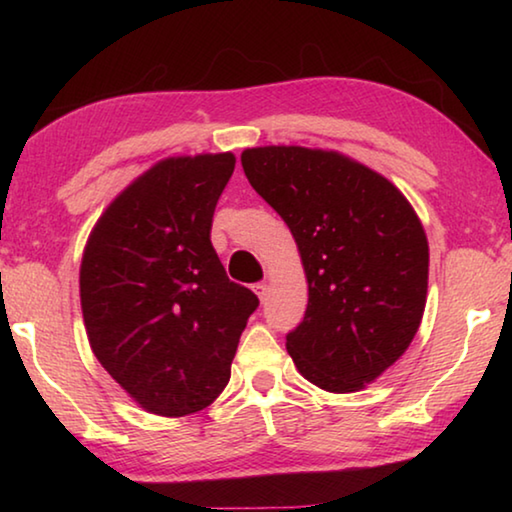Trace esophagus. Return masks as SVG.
Listing matches in <instances>:
<instances>
[{
	"mask_svg": "<svg viewBox=\"0 0 512 512\" xmlns=\"http://www.w3.org/2000/svg\"><path fill=\"white\" fill-rule=\"evenodd\" d=\"M253 291L257 293V298H259V300H262V302L266 300V293H268V287H266V284H264V282H257V284H255V287H253Z\"/></svg>",
	"mask_w": 512,
	"mask_h": 512,
	"instance_id": "34e87169",
	"label": "esophagus"
}]
</instances>
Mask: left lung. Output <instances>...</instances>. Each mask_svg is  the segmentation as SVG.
Wrapping results in <instances>:
<instances>
[{"mask_svg":"<svg viewBox=\"0 0 512 512\" xmlns=\"http://www.w3.org/2000/svg\"><path fill=\"white\" fill-rule=\"evenodd\" d=\"M241 167L289 225L305 266L307 311L287 334L293 363L323 391H359L420 327L429 244L418 214L391 180L336 151L257 146Z\"/></svg>","mask_w":512,"mask_h":512,"instance_id":"left-lung-1","label":"left lung"}]
</instances>
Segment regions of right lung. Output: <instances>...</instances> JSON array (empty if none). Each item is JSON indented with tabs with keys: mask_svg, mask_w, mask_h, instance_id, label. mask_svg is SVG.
Returning a JSON list of instances; mask_svg holds the SVG:
<instances>
[{
	"mask_svg": "<svg viewBox=\"0 0 512 512\" xmlns=\"http://www.w3.org/2000/svg\"><path fill=\"white\" fill-rule=\"evenodd\" d=\"M232 153L167 158L128 185L83 250L81 309L94 357L142 406L183 418L228 386L259 300L210 241Z\"/></svg>",
	"mask_w": 512,
	"mask_h": 512,
	"instance_id": "add662e5",
	"label": "right lung"
}]
</instances>
